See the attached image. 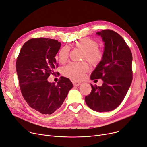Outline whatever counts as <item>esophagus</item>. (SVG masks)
Segmentation results:
<instances>
[{
    "instance_id": "obj_1",
    "label": "esophagus",
    "mask_w": 147,
    "mask_h": 147,
    "mask_svg": "<svg viewBox=\"0 0 147 147\" xmlns=\"http://www.w3.org/2000/svg\"><path fill=\"white\" fill-rule=\"evenodd\" d=\"M73 84L74 86H79L80 85V83L79 82H73Z\"/></svg>"
}]
</instances>
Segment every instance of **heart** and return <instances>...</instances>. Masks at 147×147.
I'll return each mask as SVG.
<instances>
[{"label": "heart", "instance_id": "b5f03b06", "mask_svg": "<svg viewBox=\"0 0 147 147\" xmlns=\"http://www.w3.org/2000/svg\"><path fill=\"white\" fill-rule=\"evenodd\" d=\"M98 42L91 38H83L74 44L75 49H80L84 52L82 60L87 61L91 65H96L103 59V51L99 47ZM69 47H62L59 52L58 59L61 63H64L68 59ZM88 70V65L85 62L80 63L71 62L63 67L62 73L65 77L73 81L78 82L84 78V74Z\"/></svg>", "mask_w": 147, "mask_h": 147}]
</instances>
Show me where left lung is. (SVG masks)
Here are the masks:
<instances>
[{
  "mask_svg": "<svg viewBox=\"0 0 147 147\" xmlns=\"http://www.w3.org/2000/svg\"><path fill=\"white\" fill-rule=\"evenodd\" d=\"M105 42L103 59L91 75L92 80L101 79V86L91 85L85 97L86 105L99 112L112 111L121 103L133 79L132 54L124 40L110 29L97 32Z\"/></svg>",
  "mask_w": 147,
  "mask_h": 147,
  "instance_id": "8db88e82",
  "label": "left lung"
}]
</instances>
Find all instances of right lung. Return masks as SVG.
<instances>
[{
  "mask_svg": "<svg viewBox=\"0 0 147 147\" xmlns=\"http://www.w3.org/2000/svg\"><path fill=\"white\" fill-rule=\"evenodd\" d=\"M61 42L46 38L25 42L17 58L16 71L23 97L29 106L42 114H52L62 105L73 84L60 77L57 85L47 78L58 67L55 56ZM59 74V73H56Z\"/></svg>",
  "mask_w": 147,
  "mask_h": 147,
  "instance_id": "add662e5",
  "label": "right lung"
}]
</instances>
